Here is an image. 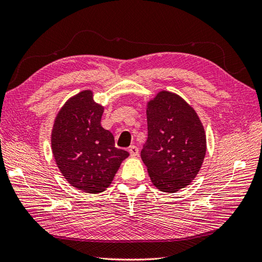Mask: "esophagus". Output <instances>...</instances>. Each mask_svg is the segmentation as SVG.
Here are the masks:
<instances>
[{"label":"esophagus","mask_w":262,"mask_h":262,"mask_svg":"<svg viewBox=\"0 0 262 262\" xmlns=\"http://www.w3.org/2000/svg\"><path fill=\"white\" fill-rule=\"evenodd\" d=\"M128 152L132 155V157H137L138 155V147L135 145H132L129 148H128Z\"/></svg>","instance_id":"1"}]
</instances>
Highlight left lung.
Returning <instances> with one entry per match:
<instances>
[{"instance_id": "8db88e82", "label": "left lung", "mask_w": 262, "mask_h": 262, "mask_svg": "<svg viewBox=\"0 0 262 262\" xmlns=\"http://www.w3.org/2000/svg\"><path fill=\"white\" fill-rule=\"evenodd\" d=\"M147 141L141 158L153 185L163 192L188 186L202 168L206 135L198 116L185 100L168 91L147 104Z\"/></svg>"}]
</instances>
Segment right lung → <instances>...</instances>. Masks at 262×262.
<instances>
[{
  "mask_svg": "<svg viewBox=\"0 0 262 262\" xmlns=\"http://www.w3.org/2000/svg\"><path fill=\"white\" fill-rule=\"evenodd\" d=\"M103 107L91 91H82L60 109L52 132V149L62 174L72 186L98 193L110 186L129 153L115 146L114 135L101 126Z\"/></svg>",
  "mask_w": 262,
  "mask_h": 262,
  "instance_id": "obj_1",
  "label": "right lung"
}]
</instances>
